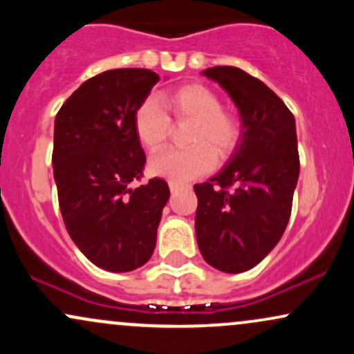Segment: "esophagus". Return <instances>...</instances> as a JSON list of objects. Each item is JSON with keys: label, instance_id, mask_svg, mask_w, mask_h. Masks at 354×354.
I'll return each instance as SVG.
<instances>
[{"label": "esophagus", "instance_id": "esophagus-1", "mask_svg": "<svg viewBox=\"0 0 354 354\" xmlns=\"http://www.w3.org/2000/svg\"><path fill=\"white\" fill-rule=\"evenodd\" d=\"M183 185H180V183H173L169 181V189H171V193H176L178 189H181Z\"/></svg>", "mask_w": 354, "mask_h": 354}]
</instances>
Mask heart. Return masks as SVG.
<instances>
[{"mask_svg": "<svg viewBox=\"0 0 354 354\" xmlns=\"http://www.w3.org/2000/svg\"><path fill=\"white\" fill-rule=\"evenodd\" d=\"M165 106L176 121H194L188 149H166L156 154L149 169L173 183H185L208 173L214 156L226 158L239 141V123L223 109L221 100L203 84H185L163 95ZM135 131L140 143L158 151L171 135V120L160 104L146 100L135 111ZM215 154L213 155L212 153Z\"/></svg>", "mask_w": 354, "mask_h": 354, "instance_id": "1", "label": "heart"}]
</instances>
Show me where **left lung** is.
<instances>
[{"instance_id":"8db88e82","label":"left lung","mask_w":354,"mask_h":354,"mask_svg":"<svg viewBox=\"0 0 354 354\" xmlns=\"http://www.w3.org/2000/svg\"><path fill=\"white\" fill-rule=\"evenodd\" d=\"M231 96L243 121L231 161L194 185L196 241L205 261L223 273L258 265L281 239L299 176L295 116L263 81L234 66L203 71Z\"/></svg>"}]
</instances>
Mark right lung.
I'll return each mask as SVG.
<instances>
[{
  "label": "right lung",
  "mask_w": 354,
  "mask_h": 354,
  "mask_svg": "<svg viewBox=\"0 0 354 354\" xmlns=\"http://www.w3.org/2000/svg\"><path fill=\"white\" fill-rule=\"evenodd\" d=\"M160 76L109 70L84 81L55 120L53 173L64 226L91 263L111 273L143 266L156 246L168 183L143 176L146 156L135 111Z\"/></svg>",
  "instance_id": "add662e5"
}]
</instances>
